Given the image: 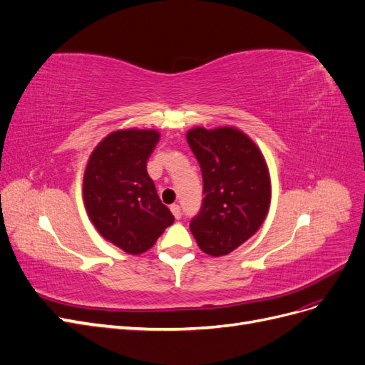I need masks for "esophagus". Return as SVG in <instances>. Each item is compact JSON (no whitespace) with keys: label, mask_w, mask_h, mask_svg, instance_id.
Listing matches in <instances>:
<instances>
[{"label":"esophagus","mask_w":365,"mask_h":365,"mask_svg":"<svg viewBox=\"0 0 365 365\" xmlns=\"http://www.w3.org/2000/svg\"><path fill=\"white\" fill-rule=\"evenodd\" d=\"M170 210H172V213H173V216H175L176 219L181 217V207H180V205L173 204V205H170Z\"/></svg>","instance_id":"obj_1"}]
</instances>
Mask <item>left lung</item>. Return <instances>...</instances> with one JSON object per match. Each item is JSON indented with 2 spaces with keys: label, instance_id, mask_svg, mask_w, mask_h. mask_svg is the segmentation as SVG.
<instances>
[{
  "label": "left lung",
  "instance_id": "1",
  "mask_svg": "<svg viewBox=\"0 0 365 365\" xmlns=\"http://www.w3.org/2000/svg\"><path fill=\"white\" fill-rule=\"evenodd\" d=\"M185 138L201 165L205 195L190 231L208 256H225L256 235L268 216L272 190L267 160L236 126H196Z\"/></svg>",
  "mask_w": 365,
  "mask_h": 365
}]
</instances>
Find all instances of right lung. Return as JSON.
Segmentation results:
<instances>
[{"label": "right lung", "instance_id": "right-lung-1", "mask_svg": "<svg viewBox=\"0 0 365 365\" xmlns=\"http://www.w3.org/2000/svg\"><path fill=\"white\" fill-rule=\"evenodd\" d=\"M158 141L157 129H117L94 148L83 172L88 217L105 240L132 256L150 250L175 220L146 170Z\"/></svg>", "mask_w": 365, "mask_h": 365}]
</instances>
